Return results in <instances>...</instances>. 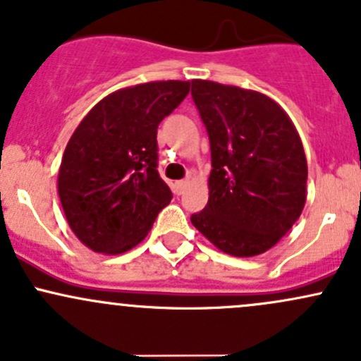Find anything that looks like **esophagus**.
<instances>
[{
    "instance_id": "1",
    "label": "esophagus",
    "mask_w": 361,
    "mask_h": 361,
    "mask_svg": "<svg viewBox=\"0 0 361 361\" xmlns=\"http://www.w3.org/2000/svg\"><path fill=\"white\" fill-rule=\"evenodd\" d=\"M185 188H188V180H177L176 184H173V189H176L177 195H182V192L185 191Z\"/></svg>"
}]
</instances>
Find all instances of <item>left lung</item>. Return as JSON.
<instances>
[{
	"mask_svg": "<svg viewBox=\"0 0 361 361\" xmlns=\"http://www.w3.org/2000/svg\"><path fill=\"white\" fill-rule=\"evenodd\" d=\"M210 140L208 203L191 222L219 250L264 254L295 224L306 203L307 163L290 118L254 90L191 81Z\"/></svg>",
	"mask_w": 361,
	"mask_h": 361,
	"instance_id": "1",
	"label": "left lung"
}]
</instances>
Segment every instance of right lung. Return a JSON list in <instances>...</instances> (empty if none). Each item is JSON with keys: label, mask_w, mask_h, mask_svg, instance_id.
Listing matches in <instances>:
<instances>
[{"label": "right lung", "mask_w": 361, "mask_h": 361, "mask_svg": "<svg viewBox=\"0 0 361 361\" xmlns=\"http://www.w3.org/2000/svg\"><path fill=\"white\" fill-rule=\"evenodd\" d=\"M189 81H153L104 97L69 139L59 198L73 233L100 254L146 238L172 200L158 173V125L189 94Z\"/></svg>", "instance_id": "right-lung-1"}]
</instances>
